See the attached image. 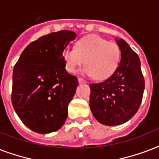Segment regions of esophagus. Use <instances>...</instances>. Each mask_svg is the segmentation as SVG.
Here are the masks:
<instances>
[{
  "mask_svg": "<svg viewBox=\"0 0 159 159\" xmlns=\"http://www.w3.org/2000/svg\"><path fill=\"white\" fill-rule=\"evenodd\" d=\"M78 82H79V83H86V81L84 79H83V78H78Z\"/></svg>",
  "mask_w": 159,
  "mask_h": 159,
  "instance_id": "esophagus-1",
  "label": "esophagus"
}]
</instances>
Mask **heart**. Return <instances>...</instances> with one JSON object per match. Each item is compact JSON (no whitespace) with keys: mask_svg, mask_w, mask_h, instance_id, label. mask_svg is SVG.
<instances>
[{"mask_svg":"<svg viewBox=\"0 0 159 159\" xmlns=\"http://www.w3.org/2000/svg\"><path fill=\"white\" fill-rule=\"evenodd\" d=\"M66 69L74 73L83 63L86 66L82 72L97 80L107 79L117 70L121 51L117 44L96 35L84 36L76 42L74 48H66L62 51Z\"/></svg>","mask_w":159,"mask_h":159,"instance_id":"obj_1","label":"heart"}]
</instances>
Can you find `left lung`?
<instances>
[{
  "instance_id": "1",
  "label": "left lung",
  "mask_w": 159,
  "mask_h": 159,
  "mask_svg": "<svg viewBox=\"0 0 159 159\" xmlns=\"http://www.w3.org/2000/svg\"><path fill=\"white\" fill-rule=\"evenodd\" d=\"M121 51L118 67L111 76L89 85V107L98 122L107 126L126 123L139 109L145 82L139 56L122 38L116 39Z\"/></svg>"
}]
</instances>
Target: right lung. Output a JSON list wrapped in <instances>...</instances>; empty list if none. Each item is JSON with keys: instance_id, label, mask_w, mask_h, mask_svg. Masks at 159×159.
Returning <instances> with one entry per match:
<instances>
[{"instance_id": "1", "label": "right lung", "mask_w": 159, "mask_h": 159, "mask_svg": "<svg viewBox=\"0 0 159 159\" xmlns=\"http://www.w3.org/2000/svg\"><path fill=\"white\" fill-rule=\"evenodd\" d=\"M76 37L70 30L42 36L26 47L13 68L12 106L36 133L57 131L67 118L78 79L66 71L61 54Z\"/></svg>"}]
</instances>
